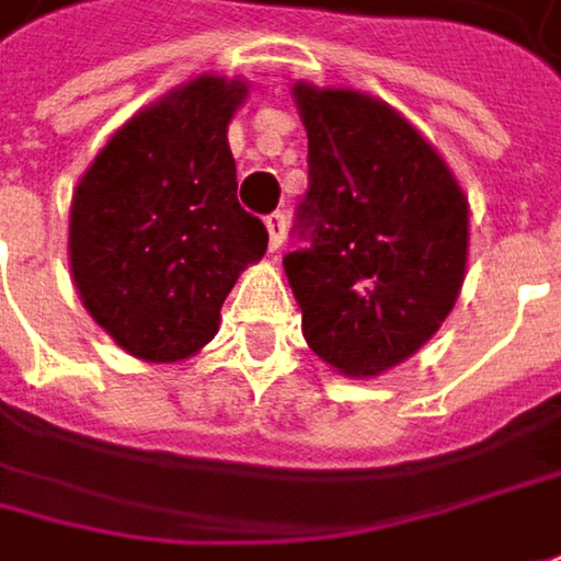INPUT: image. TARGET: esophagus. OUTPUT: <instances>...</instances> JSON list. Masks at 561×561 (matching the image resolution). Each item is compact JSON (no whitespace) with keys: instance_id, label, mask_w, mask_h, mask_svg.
Instances as JSON below:
<instances>
[{"instance_id":"34e87169","label":"esophagus","mask_w":561,"mask_h":561,"mask_svg":"<svg viewBox=\"0 0 561 561\" xmlns=\"http://www.w3.org/2000/svg\"><path fill=\"white\" fill-rule=\"evenodd\" d=\"M265 227H267V242H271V249H280L284 233H287V217H284L280 210H274V214H267L265 217Z\"/></svg>"}]
</instances>
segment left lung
<instances>
[{
	"label": "left lung",
	"mask_w": 561,
	"mask_h": 561,
	"mask_svg": "<svg viewBox=\"0 0 561 561\" xmlns=\"http://www.w3.org/2000/svg\"><path fill=\"white\" fill-rule=\"evenodd\" d=\"M309 192L284 255L302 337L344 376L416 353L451 312L467 267V198L433 145L381 100L296 84Z\"/></svg>",
	"instance_id": "1"
}]
</instances>
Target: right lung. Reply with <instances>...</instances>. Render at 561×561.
<instances>
[{"label":"right lung","instance_id":"right-lung-1","mask_svg":"<svg viewBox=\"0 0 561 561\" xmlns=\"http://www.w3.org/2000/svg\"><path fill=\"white\" fill-rule=\"evenodd\" d=\"M242 98V81L195 78L128 119L75 188V287L131 356L202 351L239 271L265 255V224L237 202L227 145Z\"/></svg>","mask_w":561,"mask_h":561}]
</instances>
